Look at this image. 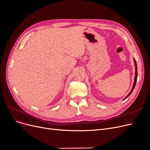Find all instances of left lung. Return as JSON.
I'll list each match as a JSON object with an SVG mask.
<instances>
[{
  "mask_svg": "<svg viewBox=\"0 0 150 150\" xmlns=\"http://www.w3.org/2000/svg\"><path fill=\"white\" fill-rule=\"evenodd\" d=\"M134 64H135V69H136V71H135V77H134V83H133V88L132 89H131V91H130V93L128 94V96H127L124 99H126L127 98H128L129 95L131 94V93L133 92V91L135 87V85H136V83H137V77H138V70H137V62H136L135 59H134Z\"/></svg>",
  "mask_w": 150,
  "mask_h": 150,
  "instance_id": "8db88e82",
  "label": "left lung"
}]
</instances>
